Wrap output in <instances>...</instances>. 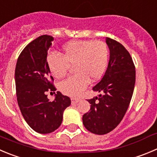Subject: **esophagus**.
Listing matches in <instances>:
<instances>
[{"label":"esophagus","instance_id":"1","mask_svg":"<svg viewBox=\"0 0 157 157\" xmlns=\"http://www.w3.org/2000/svg\"><path fill=\"white\" fill-rule=\"evenodd\" d=\"M71 103L72 104H75L80 101L79 98H71Z\"/></svg>","mask_w":157,"mask_h":157}]
</instances>
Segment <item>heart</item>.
<instances>
[{
	"mask_svg": "<svg viewBox=\"0 0 157 157\" xmlns=\"http://www.w3.org/2000/svg\"><path fill=\"white\" fill-rule=\"evenodd\" d=\"M61 55L52 54L47 58L48 66L54 77L60 78L73 65L74 75L59 84L62 93L78 96L86 89L89 80L102 77L109 61V48L103 41H71L64 44Z\"/></svg>",
	"mask_w": 157,
	"mask_h": 157,
	"instance_id": "heart-1",
	"label": "heart"
}]
</instances>
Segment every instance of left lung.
I'll list each match as a JSON object with an SVG mask.
<instances>
[{
  "label": "left lung",
  "instance_id": "obj_1",
  "mask_svg": "<svg viewBox=\"0 0 157 157\" xmlns=\"http://www.w3.org/2000/svg\"><path fill=\"white\" fill-rule=\"evenodd\" d=\"M109 61L105 75L92 90L98 96L88 100L90 110L82 116L84 126L92 133L103 135L120 123L128 109L136 82L135 65L125 47L106 38Z\"/></svg>",
  "mask_w": 157,
  "mask_h": 157
}]
</instances>
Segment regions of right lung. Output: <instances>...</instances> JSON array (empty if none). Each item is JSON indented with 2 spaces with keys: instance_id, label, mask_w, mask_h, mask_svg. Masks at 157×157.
Instances as JSON below:
<instances>
[{
  "instance_id": "obj_1",
  "label": "right lung",
  "mask_w": 157,
  "mask_h": 157,
  "mask_svg": "<svg viewBox=\"0 0 157 157\" xmlns=\"http://www.w3.org/2000/svg\"><path fill=\"white\" fill-rule=\"evenodd\" d=\"M53 37L41 35L24 48L15 68L17 100L24 119L35 132L47 134L61 126L64 110L71 105L69 97L60 92L53 102L47 92L56 90L50 75L47 55Z\"/></svg>"
}]
</instances>
